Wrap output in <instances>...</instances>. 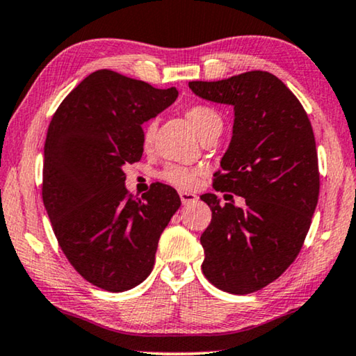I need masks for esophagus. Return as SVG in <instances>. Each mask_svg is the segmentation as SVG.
<instances>
[{
    "label": "esophagus",
    "mask_w": 356,
    "mask_h": 356,
    "mask_svg": "<svg viewBox=\"0 0 356 356\" xmlns=\"http://www.w3.org/2000/svg\"><path fill=\"white\" fill-rule=\"evenodd\" d=\"M179 199H181L183 205H188L195 202V200H197V195L194 193H188V191H179Z\"/></svg>",
    "instance_id": "34e87169"
}]
</instances>
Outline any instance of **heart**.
<instances>
[{"instance_id":"b5f03b06","label":"heart","mask_w":356,"mask_h":356,"mask_svg":"<svg viewBox=\"0 0 356 356\" xmlns=\"http://www.w3.org/2000/svg\"><path fill=\"white\" fill-rule=\"evenodd\" d=\"M186 118L191 123V127L194 128V131L197 133L199 138H202L205 133L213 130L215 127L223 125L221 117L218 112L212 107L207 106H193L186 111ZM154 131H156V123L151 122L144 127L143 131V146L149 147L154 140ZM162 179H165L167 183L173 184L178 188H194L197 184L199 179V170L186 168V167H178V165H168L162 172Z\"/></svg>"}]
</instances>
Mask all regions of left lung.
Masks as SVG:
<instances>
[{"label": "left lung", "instance_id": "8db88e82", "mask_svg": "<svg viewBox=\"0 0 356 356\" xmlns=\"http://www.w3.org/2000/svg\"><path fill=\"white\" fill-rule=\"evenodd\" d=\"M189 88L205 101L233 107V136L213 186L245 199L241 209L221 205L212 193L200 195L212 210L200 236L204 275L225 292L252 293L287 270L310 229L319 195L312 123L270 72L189 81Z\"/></svg>", "mask_w": 356, "mask_h": 356}]
</instances>
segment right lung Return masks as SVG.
<instances>
[{"label":"right lung","mask_w":356,"mask_h":356,"mask_svg":"<svg viewBox=\"0 0 356 356\" xmlns=\"http://www.w3.org/2000/svg\"><path fill=\"white\" fill-rule=\"evenodd\" d=\"M178 97L117 72L96 70L60 102L44 143L43 202L60 249L101 289L123 292L151 273L162 231L181 205L156 183L128 195L127 163L143 156V123Z\"/></svg>","instance_id":"obj_1"}]
</instances>
